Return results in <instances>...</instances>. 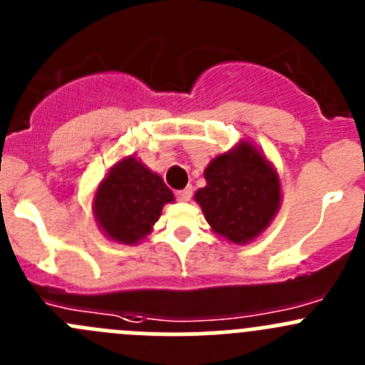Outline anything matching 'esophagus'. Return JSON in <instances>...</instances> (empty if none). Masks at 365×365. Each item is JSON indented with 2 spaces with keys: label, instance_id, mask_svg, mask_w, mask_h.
Returning a JSON list of instances; mask_svg holds the SVG:
<instances>
[{
  "label": "esophagus",
  "instance_id": "1",
  "mask_svg": "<svg viewBox=\"0 0 365 365\" xmlns=\"http://www.w3.org/2000/svg\"><path fill=\"white\" fill-rule=\"evenodd\" d=\"M192 193H193V188L192 186H188V188L175 192V197H177V200H180V202H188V200L192 199Z\"/></svg>",
  "mask_w": 365,
  "mask_h": 365
}]
</instances>
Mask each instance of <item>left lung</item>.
<instances>
[{
	"instance_id": "8db88e82",
	"label": "left lung",
	"mask_w": 365,
	"mask_h": 365,
	"mask_svg": "<svg viewBox=\"0 0 365 365\" xmlns=\"http://www.w3.org/2000/svg\"><path fill=\"white\" fill-rule=\"evenodd\" d=\"M206 186L195 193L207 224L232 244H247L279 210V177L265 155L240 141L207 165Z\"/></svg>"
}]
</instances>
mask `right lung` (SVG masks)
Segmentation results:
<instances>
[{"mask_svg": "<svg viewBox=\"0 0 365 365\" xmlns=\"http://www.w3.org/2000/svg\"><path fill=\"white\" fill-rule=\"evenodd\" d=\"M172 200V190L161 177L130 155L103 177L93 200V213L106 237L133 245L152 231L163 206Z\"/></svg>", "mask_w": 365, "mask_h": 365, "instance_id": "obj_1", "label": "right lung"}]
</instances>
